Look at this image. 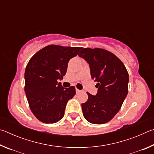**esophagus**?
<instances>
[{"label":"esophagus","instance_id":"34e87169","mask_svg":"<svg viewBox=\"0 0 154 154\" xmlns=\"http://www.w3.org/2000/svg\"><path fill=\"white\" fill-rule=\"evenodd\" d=\"M82 92V91H81L80 90H79V89H77V88H76V92L77 93H79V92Z\"/></svg>","mask_w":154,"mask_h":154}]
</instances>
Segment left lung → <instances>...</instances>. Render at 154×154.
I'll return each mask as SVG.
<instances>
[{
  "mask_svg": "<svg viewBox=\"0 0 154 154\" xmlns=\"http://www.w3.org/2000/svg\"><path fill=\"white\" fill-rule=\"evenodd\" d=\"M78 55L88 62L91 77L98 83L96 95L87 92L88 100L82 104L83 116L90 123H107L120 110L128 92V72L123 62L106 49L82 48Z\"/></svg>",
  "mask_w": 154,
  "mask_h": 154,
  "instance_id": "1",
  "label": "left lung"
}]
</instances>
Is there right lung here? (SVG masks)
Returning <instances> with one entry per match:
<instances>
[{"label": "right lung", "mask_w": 154, "mask_h": 154, "mask_svg": "<svg viewBox=\"0 0 154 154\" xmlns=\"http://www.w3.org/2000/svg\"><path fill=\"white\" fill-rule=\"evenodd\" d=\"M82 48L49 45L36 52L25 70L24 90L30 109L38 120L54 124L64 116L66 103L76 94L75 88H64L63 79L69 60Z\"/></svg>", "instance_id": "obj_1"}]
</instances>
